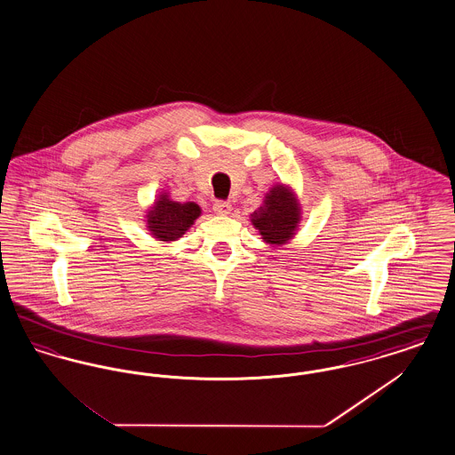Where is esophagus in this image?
Wrapping results in <instances>:
<instances>
[{"instance_id": "esophagus-1", "label": "esophagus", "mask_w": 455, "mask_h": 455, "mask_svg": "<svg viewBox=\"0 0 455 455\" xmlns=\"http://www.w3.org/2000/svg\"><path fill=\"white\" fill-rule=\"evenodd\" d=\"M213 212H215L217 215L225 217V215H228V213L232 212V204H230L228 201H217V203L213 204Z\"/></svg>"}]
</instances>
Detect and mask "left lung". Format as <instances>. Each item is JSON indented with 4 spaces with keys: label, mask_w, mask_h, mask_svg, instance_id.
<instances>
[{
    "label": "left lung",
    "mask_w": 455,
    "mask_h": 455,
    "mask_svg": "<svg viewBox=\"0 0 455 455\" xmlns=\"http://www.w3.org/2000/svg\"><path fill=\"white\" fill-rule=\"evenodd\" d=\"M300 220V201L286 184H275L264 196L259 208L251 213V223L259 232L262 242L271 247L284 245L295 237Z\"/></svg>",
    "instance_id": "obj_1"
}]
</instances>
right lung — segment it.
Returning a JSON list of instances; mask_svg holds the SVG:
<instances>
[{
	"mask_svg": "<svg viewBox=\"0 0 455 455\" xmlns=\"http://www.w3.org/2000/svg\"><path fill=\"white\" fill-rule=\"evenodd\" d=\"M201 217V208L193 203L173 201L169 193H160L147 210V230L155 240L171 243L182 237Z\"/></svg>",
	"mask_w": 455,
	"mask_h": 455,
	"instance_id": "obj_1",
	"label": "right lung"
}]
</instances>
